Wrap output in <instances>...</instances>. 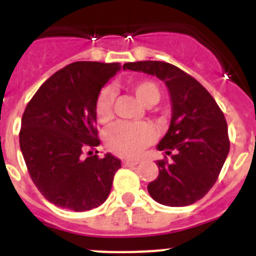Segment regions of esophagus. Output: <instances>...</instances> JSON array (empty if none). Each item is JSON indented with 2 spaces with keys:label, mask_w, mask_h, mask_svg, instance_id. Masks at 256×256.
I'll use <instances>...</instances> for the list:
<instances>
[{
  "label": "esophagus",
  "mask_w": 256,
  "mask_h": 256,
  "mask_svg": "<svg viewBox=\"0 0 256 256\" xmlns=\"http://www.w3.org/2000/svg\"><path fill=\"white\" fill-rule=\"evenodd\" d=\"M138 163V159H126V160H123L124 167H132V166H137Z\"/></svg>",
  "instance_id": "1"
}]
</instances>
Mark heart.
I'll list each match as a JSON object with an SVG mask.
<instances>
[{
	"instance_id": "obj_1",
	"label": "heart",
	"mask_w": 256,
	"mask_h": 256,
	"mask_svg": "<svg viewBox=\"0 0 256 256\" xmlns=\"http://www.w3.org/2000/svg\"><path fill=\"white\" fill-rule=\"evenodd\" d=\"M140 101L145 104H154L160 98L158 85L150 80H138L130 84ZM115 92L110 86H104L96 98L94 111L97 119L106 123L112 118V107ZM154 140V130L146 123H126L119 122L108 126L104 132V142L107 149L123 156H134L150 145Z\"/></svg>"
}]
</instances>
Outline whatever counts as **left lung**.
Masks as SVG:
<instances>
[{"instance_id":"left-lung-1","label":"left lung","mask_w":256,"mask_h":256,"mask_svg":"<svg viewBox=\"0 0 256 256\" xmlns=\"http://www.w3.org/2000/svg\"><path fill=\"white\" fill-rule=\"evenodd\" d=\"M123 68L156 76L171 97V124L158 145L166 155L156 162L159 174L148 192L164 206L182 207L200 200L214 186L228 156L230 142L224 114L200 82L171 63L142 60L126 63Z\"/></svg>"}]
</instances>
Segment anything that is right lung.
I'll return each mask as SVG.
<instances>
[{
  "instance_id": "obj_1",
  "label": "right lung",
  "mask_w": 256,
  "mask_h": 256,
  "mask_svg": "<svg viewBox=\"0 0 256 256\" xmlns=\"http://www.w3.org/2000/svg\"><path fill=\"white\" fill-rule=\"evenodd\" d=\"M119 70V63H71L50 76L24 110L19 132L24 162L40 193L60 208L78 212L102 204L122 167L111 154L84 156L100 145L96 98Z\"/></svg>"
}]
</instances>
